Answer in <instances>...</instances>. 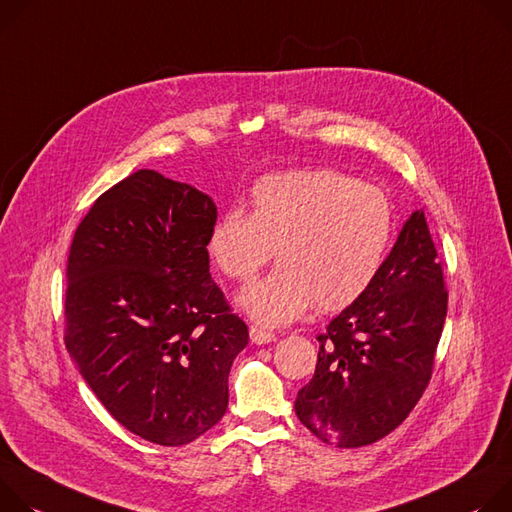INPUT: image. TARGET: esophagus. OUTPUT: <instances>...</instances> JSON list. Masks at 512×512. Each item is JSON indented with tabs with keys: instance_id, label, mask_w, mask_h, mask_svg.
<instances>
[{
	"instance_id": "esophagus-1",
	"label": "esophagus",
	"mask_w": 512,
	"mask_h": 512,
	"mask_svg": "<svg viewBox=\"0 0 512 512\" xmlns=\"http://www.w3.org/2000/svg\"><path fill=\"white\" fill-rule=\"evenodd\" d=\"M250 339L254 344H270V342H274L276 339V335L272 333V331H266V329H262V327H250Z\"/></svg>"
}]
</instances>
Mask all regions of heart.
Masks as SVG:
<instances>
[{
	"label": "heart",
	"mask_w": 512,
	"mask_h": 512,
	"mask_svg": "<svg viewBox=\"0 0 512 512\" xmlns=\"http://www.w3.org/2000/svg\"><path fill=\"white\" fill-rule=\"evenodd\" d=\"M252 213L225 211L209 234L217 268L250 282L276 254L280 266L240 295L262 325L299 319L313 303L337 311L360 299L388 256L394 209L388 195L335 170H289L252 187Z\"/></svg>",
	"instance_id": "heart-1"
}]
</instances>
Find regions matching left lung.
Returning a JSON list of instances; mask_svg holds the SVG:
<instances>
[{
  "mask_svg": "<svg viewBox=\"0 0 512 512\" xmlns=\"http://www.w3.org/2000/svg\"><path fill=\"white\" fill-rule=\"evenodd\" d=\"M445 315L443 262L419 209L370 289L317 335L315 374L295 401L299 421L337 447L388 435L431 380Z\"/></svg>",
  "mask_w": 512,
  "mask_h": 512,
  "instance_id": "obj_1",
  "label": "left lung"
}]
</instances>
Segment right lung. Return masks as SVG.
<instances>
[{
    "instance_id": "1",
    "label": "right lung",
    "mask_w": 512,
    "mask_h": 512,
    "mask_svg": "<svg viewBox=\"0 0 512 512\" xmlns=\"http://www.w3.org/2000/svg\"><path fill=\"white\" fill-rule=\"evenodd\" d=\"M215 203L136 170L91 205L73 236L65 346L111 417L185 445L227 409V376L248 325L209 274Z\"/></svg>"
}]
</instances>
